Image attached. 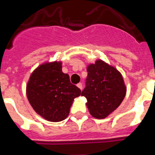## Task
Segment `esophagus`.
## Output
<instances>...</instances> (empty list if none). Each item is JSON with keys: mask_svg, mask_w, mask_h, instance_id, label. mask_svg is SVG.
<instances>
[{"mask_svg": "<svg viewBox=\"0 0 155 155\" xmlns=\"http://www.w3.org/2000/svg\"><path fill=\"white\" fill-rule=\"evenodd\" d=\"M77 87L79 88H80V89H82L83 88V84H81V83H79V84H77Z\"/></svg>", "mask_w": 155, "mask_h": 155, "instance_id": "34e87169", "label": "esophagus"}]
</instances>
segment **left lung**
Returning a JSON list of instances; mask_svg holds the SVG:
<instances>
[{
  "mask_svg": "<svg viewBox=\"0 0 155 155\" xmlns=\"http://www.w3.org/2000/svg\"><path fill=\"white\" fill-rule=\"evenodd\" d=\"M85 88L81 96L85 97L91 115L104 119L120 106L126 94L122 75L114 67L101 60L87 68Z\"/></svg>",
  "mask_w": 155,
  "mask_h": 155,
  "instance_id": "8db88e82",
  "label": "left lung"
}]
</instances>
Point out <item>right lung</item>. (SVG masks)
Masks as SVG:
<instances>
[{"mask_svg": "<svg viewBox=\"0 0 155 155\" xmlns=\"http://www.w3.org/2000/svg\"><path fill=\"white\" fill-rule=\"evenodd\" d=\"M81 90L62 71V62L45 63L35 69L27 85L28 101L35 112L51 122L65 120Z\"/></svg>", "mask_w": 155, "mask_h": 155, "instance_id": "right-lung-1", "label": "right lung"}]
</instances>
